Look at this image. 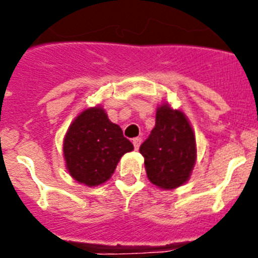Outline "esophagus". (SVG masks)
Here are the masks:
<instances>
[{
	"label": "esophagus",
	"mask_w": 258,
	"mask_h": 258,
	"mask_svg": "<svg viewBox=\"0 0 258 258\" xmlns=\"http://www.w3.org/2000/svg\"><path fill=\"white\" fill-rule=\"evenodd\" d=\"M141 143H142V138H134V140H133L134 149H136V150H138V149H140Z\"/></svg>",
	"instance_id": "obj_1"
}]
</instances>
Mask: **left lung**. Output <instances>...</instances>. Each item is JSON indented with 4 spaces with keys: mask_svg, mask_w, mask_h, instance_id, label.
Wrapping results in <instances>:
<instances>
[{
    "mask_svg": "<svg viewBox=\"0 0 258 258\" xmlns=\"http://www.w3.org/2000/svg\"><path fill=\"white\" fill-rule=\"evenodd\" d=\"M140 152L147 178L161 190H173L190 179L197 163V140L187 116L169 103L159 104L156 122Z\"/></svg>",
    "mask_w": 258,
    "mask_h": 258,
    "instance_id": "obj_1",
    "label": "left lung"
}]
</instances>
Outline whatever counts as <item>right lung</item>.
<instances>
[{
    "mask_svg": "<svg viewBox=\"0 0 258 258\" xmlns=\"http://www.w3.org/2000/svg\"><path fill=\"white\" fill-rule=\"evenodd\" d=\"M134 147L102 106L90 107L75 117L63 140L66 168L72 178L95 187L111 178L117 163Z\"/></svg>",
    "mask_w": 258,
    "mask_h": 258,
    "instance_id": "obj_1",
    "label": "right lung"
}]
</instances>
